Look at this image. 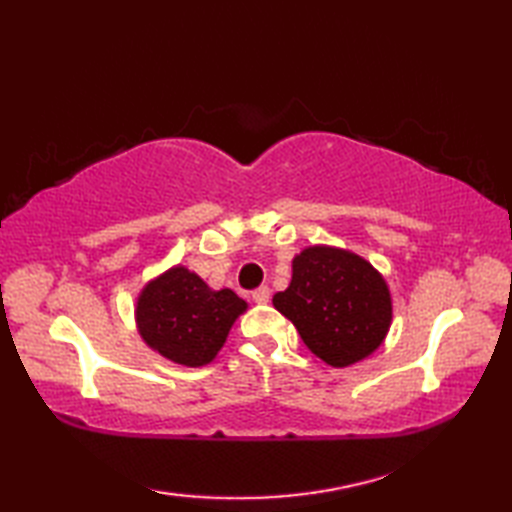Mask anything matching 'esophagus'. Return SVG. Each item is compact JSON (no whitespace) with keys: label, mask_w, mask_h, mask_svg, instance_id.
<instances>
[{"label":"esophagus","mask_w":512,"mask_h":512,"mask_svg":"<svg viewBox=\"0 0 512 512\" xmlns=\"http://www.w3.org/2000/svg\"><path fill=\"white\" fill-rule=\"evenodd\" d=\"M268 299H270L268 286H259V288L253 292V301L259 303V306H264V303H268Z\"/></svg>","instance_id":"esophagus-1"}]
</instances>
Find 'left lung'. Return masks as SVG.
I'll return each mask as SVG.
<instances>
[{"label":"left lung","instance_id":"left-lung-1","mask_svg":"<svg viewBox=\"0 0 512 512\" xmlns=\"http://www.w3.org/2000/svg\"><path fill=\"white\" fill-rule=\"evenodd\" d=\"M273 306L292 321L308 350L332 367L363 361L383 345L391 325L385 277L336 246H308L292 259V279Z\"/></svg>","mask_w":512,"mask_h":512}]
</instances>
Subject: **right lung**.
Returning a JSON list of instances; mask_svg holds the SVG:
<instances>
[{
	"instance_id": "add662e5",
	"label": "right lung",
	"mask_w": 512,
	"mask_h": 512,
	"mask_svg": "<svg viewBox=\"0 0 512 512\" xmlns=\"http://www.w3.org/2000/svg\"><path fill=\"white\" fill-rule=\"evenodd\" d=\"M246 308L231 288L213 290L189 268L173 266L140 290L134 314L151 350L178 365L202 367L222 350Z\"/></svg>"
}]
</instances>
